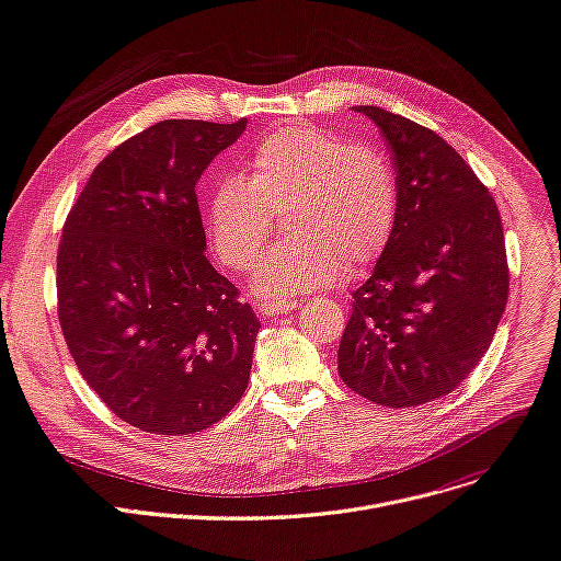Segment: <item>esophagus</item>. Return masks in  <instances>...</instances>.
Listing matches in <instances>:
<instances>
[{
  "label": "esophagus",
  "mask_w": 561,
  "mask_h": 561,
  "mask_svg": "<svg viewBox=\"0 0 561 561\" xmlns=\"http://www.w3.org/2000/svg\"><path fill=\"white\" fill-rule=\"evenodd\" d=\"M298 305V300H263L256 305V311L261 316H279L286 311H294Z\"/></svg>",
  "instance_id": "1"
}]
</instances>
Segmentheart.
Returning <instances> with one entry per match:
<instances>
[{"mask_svg":"<svg viewBox=\"0 0 561 561\" xmlns=\"http://www.w3.org/2000/svg\"><path fill=\"white\" fill-rule=\"evenodd\" d=\"M286 210L290 233L254 273V294L286 300L336 284L378 261L394 233L399 194L389 158L316 126L265 135L248 174H225L206 199V229L220 261L248 271Z\"/></svg>","mask_w":561,"mask_h":561,"instance_id":"1","label":"heart"}]
</instances>
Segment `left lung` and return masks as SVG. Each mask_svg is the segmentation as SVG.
Here are the masks:
<instances>
[{"instance_id":"left-lung-1","label":"left lung","mask_w":561,"mask_h":561,"mask_svg":"<svg viewBox=\"0 0 561 561\" xmlns=\"http://www.w3.org/2000/svg\"><path fill=\"white\" fill-rule=\"evenodd\" d=\"M397 169L394 233L371 277L353 290L339 376L387 408L443 399L489 351L508 298L495 199L440 135L359 105Z\"/></svg>"}]
</instances>
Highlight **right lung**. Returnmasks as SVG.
Wrapping results in <instances>:
<instances>
[{
    "label": "right lung",
    "instance_id": "right-lung-1",
    "mask_svg": "<svg viewBox=\"0 0 561 561\" xmlns=\"http://www.w3.org/2000/svg\"><path fill=\"white\" fill-rule=\"evenodd\" d=\"M245 126L160 121L101 160L66 217V346L93 392L139 431L199 433L245 394L261 323L208 263L194 192Z\"/></svg>",
    "mask_w": 561,
    "mask_h": 561
}]
</instances>
